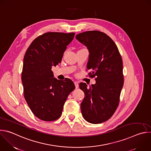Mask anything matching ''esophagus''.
<instances>
[{
	"instance_id": "esophagus-1",
	"label": "esophagus",
	"mask_w": 151,
	"mask_h": 151,
	"mask_svg": "<svg viewBox=\"0 0 151 151\" xmlns=\"http://www.w3.org/2000/svg\"><path fill=\"white\" fill-rule=\"evenodd\" d=\"M74 83H75V87H76V88H78L79 87V83H78V82H76V81H75V82H74Z\"/></svg>"
}]
</instances>
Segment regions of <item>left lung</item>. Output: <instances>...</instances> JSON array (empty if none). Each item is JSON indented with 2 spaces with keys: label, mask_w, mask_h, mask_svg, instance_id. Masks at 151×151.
Segmentation results:
<instances>
[{
  "label": "left lung",
  "mask_w": 151,
  "mask_h": 151,
  "mask_svg": "<svg viewBox=\"0 0 151 151\" xmlns=\"http://www.w3.org/2000/svg\"><path fill=\"white\" fill-rule=\"evenodd\" d=\"M76 38L87 47L89 75L95 78L96 83L87 87L80 83L85 93L81 104L82 114L88 122L98 124L108 120L118 107L124 83L123 61L118 48L106 34L88 31L78 34Z\"/></svg>",
  "instance_id": "obj_1"
}]
</instances>
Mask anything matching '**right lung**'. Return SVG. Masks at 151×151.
<instances>
[{
  "label": "right lung",
  "mask_w": 151,
  "mask_h": 151,
  "mask_svg": "<svg viewBox=\"0 0 151 151\" xmlns=\"http://www.w3.org/2000/svg\"><path fill=\"white\" fill-rule=\"evenodd\" d=\"M74 32H48L37 37L24 58L21 75L24 98L32 113L39 119H58L69 93L75 86L72 81L53 78L52 66L61 63Z\"/></svg>",
  "instance_id": "1"
}]
</instances>
